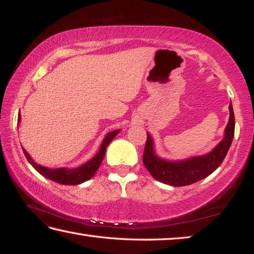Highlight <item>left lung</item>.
Segmentation results:
<instances>
[{"label": "left lung", "mask_w": 254, "mask_h": 254, "mask_svg": "<svg viewBox=\"0 0 254 254\" xmlns=\"http://www.w3.org/2000/svg\"><path fill=\"white\" fill-rule=\"evenodd\" d=\"M235 131V117L232 102L229 103V119L224 130V137L208 153L183 160H169L159 157L155 152L154 139L147 132L143 163L152 177L163 184L186 186L211 175L221 165L232 145Z\"/></svg>", "instance_id": "obj_1"}]
</instances>
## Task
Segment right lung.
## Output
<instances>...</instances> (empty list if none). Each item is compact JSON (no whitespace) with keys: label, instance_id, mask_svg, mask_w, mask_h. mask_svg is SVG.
Returning a JSON list of instances; mask_svg holds the SVG:
<instances>
[{"label":"right lung","instance_id":"1","mask_svg":"<svg viewBox=\"0 0 254 254\" xmlns=\"http://www.w3.org/2000/svg\"><path fill=\"white\" fill-rule=\"evenodd\" d=\"M20 120H21V116L19 114L18 123H20ZM119 131L120 129L109 131L108 134L104 136L102 144H101L100 149L96 152L94 157L89 159L87 162L84 163V165L76 168L62 167V168H53L52 169V168H48L45 166L38 165V163L35 162L33 158L30 157L28 152L23 149L22 146L21 147L27 160H28V162L34 167L35 170H37L38 173L43 175L44 177L50 179V181L59 183V184H62V185H79L81 183L86 182L94 176L97 169H99L101 162H102V160L104 158V154H105V151H107L108 145L111 143V140L119 134Z\"/></svg>","mask_w":254,"mask_h":254}]
</instances>
